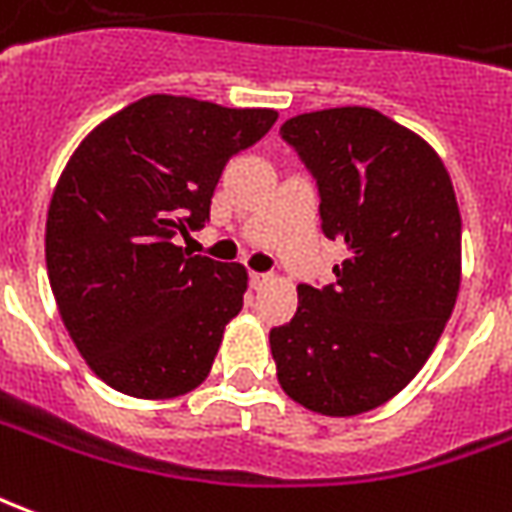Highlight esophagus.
Masks as SVG:
<instances>
[{"mask_svg": "<svg viewBox=\"0 0 512 512\" xmlns=\"http://www.w3.org/2000/svg\"><path fill=\"white\" fill-rule=\"evenodd\" d=\"M273 281V275L270 273H250V286L253 289H262V286H267Z\"/></svg>", "mask_w": 512, "mask_h": 512, "instance_id": "1", "label": "esophagus"}]
</instances>
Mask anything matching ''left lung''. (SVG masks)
I'll return each instance as SVG.
<instances>
[{
	"label": "left lung",
	"instance_id": "1",
	"mask_svg": "<svg viewBox=\"0 0 512 512\" xmlns=\"http://www.w3.org/2000/svg\"><path fill=\"white\" fill-rule=\"evenodd\" d=\"M281 137L317 181L322 234L347 259L325 286H297L270 331L278 380L308 411H372L433 353L460 286V212L433 148L369 107L306 112Z\"/></svg>",
	"mask_w": 512,
	"mask_h": 512
}]
</instances>
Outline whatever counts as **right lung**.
<instances>
[{"instance_id": "1", "label": "right lung", "mask_w": 512, "mask_h": 512, "mask_svg": "<svg viewBox=\"0 0 512 512\" xmlns=\"http://www.w3.org/2000/svg\"><path fill=\"white\" fill-rule=\"evenodd\" d=\"M275 118L146 96L68 159L46 217V270L76 350L115 391L165 400L209 375L248 275L173 239L204 228L226 162Z\"/></svg>"}]
</instances>
